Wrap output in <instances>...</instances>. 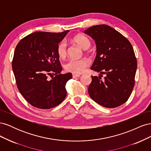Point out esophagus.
<instances>
[{"instance_id":"1","label":"esophagus","mask_w":151,"mask_h":151,"mask_svg":"<svg viewBox=\"0 0 151 151\" xmlns=\"http://www.w3.org/2000/svg\"><path fill=\"white\" fill-rule=\"evenodd\" d=\"M81 76L79 75V74H72V77L73 78H76V77H79Z\"/></svg>"}]
</instances>
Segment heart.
Returning <instances> with one entry per match:
<instances>
[{
	"mask_svg": "<svg viewBox=\"0 0 151 151\" xmlns=\"http://www.w3.org/2000/svg\"><path fill=\"white\" fill-rule=\"evenodd\" d=\"M73 41L84 50L88 49L91 47V42L87 36L83 35H78L74 36ZM57 52L60 58H64L67 55V45L65 41H62L57 45ZM89 65V61L86 58L70 59L65 65V70L74 74L83 73L86 67Z\"/></svg>",
	"mask_w": 151,
	"mask_h": 151,
	"instance_id": "b5f03b06",
	"label": "heart"
}]
</instances>
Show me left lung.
Masks as SVG:
<instances>
[{
	"instance_id": "1",
	"label": "left lung",
	"mask_w": 151,
	"mask_h": 151,
	"mask_svg": "<svg viewBox=\"0 0 151 151\" xmlns=\"http://www.w3.org/2000/svg\"><path fill=\"white\" fill-rule=\"evenodd\" d=\"M84 33L96 44L97 54L91 69L106 74L103 80L91 76L90 97L105 108L119 106L129 98L135 85L137 62L133 47L124 36L106 24L91 26Z\"/></svg>"
}]
</instances>
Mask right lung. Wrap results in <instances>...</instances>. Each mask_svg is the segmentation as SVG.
Returning <instances> with one entry per match:
<instances>
[{"label":"right lung","instance_id":"obj_1","mask_svg":"<svg viewBox=\"0 0 151 151\" xmlns=\"http://www.w3.org/2000/svg\"><path fill=\"white\" fill-rule=\"evenodd\" d=\"M68 31L35 32L17 45L12 63L13 72L18 90L33 106L50 109L66 97L65 85L72 76L71 73L60 74L62 67L57 48Z\"/></svg>","mask_w":151,"mask_h":151}]
</instances>
